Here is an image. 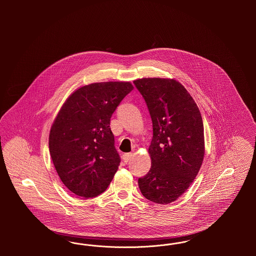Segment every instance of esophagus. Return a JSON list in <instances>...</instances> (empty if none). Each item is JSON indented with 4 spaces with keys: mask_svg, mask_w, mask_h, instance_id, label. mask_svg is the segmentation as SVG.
I'll return each mask as SVG.
<instances>
[{
    "mask_svg": "<svg viewBox=\"0 0 256 256\" xmlns=\"http://www.w3.org/2000/svg\"><path fill=\"white\" fill-rule=\"evenodd\" d=\"M132 158V152H128V154H122V160L124 163L128 162V160Z\"/></svg>",
    "mask_w": 256,
    "mask_h": 256,
    "instance_id": "34e87169",
    "label": "esophagus"
}]
</instances>
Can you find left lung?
Masks as SVG:
<instances>
[{
	"label": "left lung",
	"instance_id": "8db88e82",
	"mask_svg": "<svg viewBox=\"0 0 256 256\" xmlns=\"http://www.w3.org/2000/svg\"><path fill=\"white\" fill-rule=\"evenodd\" d=\"M134 84L145 98L154 132L148 146L152 166L138 185L148 200L168 204L189 188L202 164V115L189 92L174 78H143Z\"/></svg>",
	"mask_w": 256,
	"mask_h": 256
}]
</instances>
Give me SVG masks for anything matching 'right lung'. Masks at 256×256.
Masks as SVG:
<instances>
[{"instance_id": "obj_1", "label": "right lung", "mask_w": 256, "mask_h": 256, "mask_svg": "<svg viewBox=\"0 0 256 256\" xmlns=\"http://www.w3.org/2000/svg\"><path fill=\"white\" fill-rule=\"evenodd\" d=\"M134 86L128 82L80 87L61 106L52 124L50 154L61 182L78 196L106 190L120 165L110 118Z\"/></svg>"}]
</instances>
